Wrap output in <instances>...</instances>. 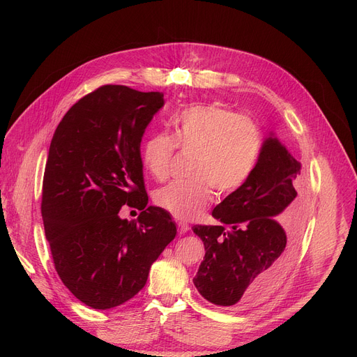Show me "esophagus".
Segmentation results:
<instances>
[{"instance_id":"obj_1","label":"esophagus","mask_w":357,"mask_h":357,"mask_svg":"<svg viewBox=\"0 0 357 357\" xmlns=\"http://www.w3.org/2000/svg\"><path fill=\"white\" fill-rule=\"evenodd\" d=\"M178 227H179V233H181V234H185L186 231L190 230V226H188V224H186V222H182V221H179V222H178Z\"/></svg>"}]
</instances>
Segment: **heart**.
<instances>
[{
  "mask_svg": "<svg viewBox=\"0 0 357 357\" xmlns=\"http://www.w3.org/2000/svg\"><path fill=\"white\" fill-rule=\"evenodd\" d=\"M264 137L256 121L220 104H195L172 120V135L153 133L140 146L144 171L167 178L175 149L194 153L188 182H174L155 192L158 207L179 221L199 218L218 195H230L248 182L257 165Z\"/></svg>",
  "mask_w": 357,
  "mask_h": 357,
  "instance_id": "heart-1",
  "label": "heart"
}]
</instances>
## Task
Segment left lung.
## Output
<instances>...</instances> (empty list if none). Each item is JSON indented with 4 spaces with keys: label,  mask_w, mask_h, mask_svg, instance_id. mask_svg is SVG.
<instances>
[{
    "label": "left lung",
    "mask_w": 357,
    "mask_h": 357,
    "mask_svg": "<svg viewBox=\"0 0 357 357\" xmlns=\"http://www.w3.org/2000/svg\"><path fill=\"white\" fill-rule=\"evenodd\" d=\"M299 175L301 163L271 133L248 182L213 210L221 224L192 227L205 248L194 285L207 301L246 310L282 284L305 218Z\"/></svg>",
    "instance_id": "left-lung-1"
}]
</instances>
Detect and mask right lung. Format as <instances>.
Segmentation results:
<instances>
[{"instance_id": "obj_1", "label": "right lung", "mask_w": 357, "mask_h": 357, "mask_svg": "<svg viewBox=\"0 0 357 357\" xmlns=\"http://www.w3.org/2000/svg\"><path fill=\"white\" fill-rule=\"evenodd\" d=\"M162 92L104 85L72 105L46 162L42 217L54 269L85 305L114 308L144 285L176 236L171 214L146 207L140 143ZM140 209L123 220V204Z\"/></svg>"}]
</instances>
